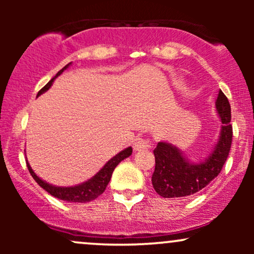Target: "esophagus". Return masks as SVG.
<instances>
[{
	"mask_svg": "<svg viewBox=\"0 0 254 254\" xmlns=\"http://www.w3.org/2000/svg\"><path fill=\"white\" fill-rule=\"evenodd\" d=\"M153 145V142L150 139L144 138V137H137L133 141V149L135 150H143V149H149Z\"/></svg>",
	"mask_w": 254,
	"mask_h": 254,
	"instance_id": "esophagus-1",
	"label": "esophagus"
}]
</instances>
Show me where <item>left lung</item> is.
Wrapping results in <instances>:
<instances>
[{
    "mask_svg": "<svg viewBox=\"0 0 254 254\" xmlns=\"http://www.w3.org/2000/svg\"><path fill=\"white\" fill-rule=\"evenodd\" d=\"M216 109L223 124L222 130L220 141L205 161L190 164L176 147L165 142L157 143L154 149L155 171L151 177V183L161 197L177 198L194 194L216 179L222 171L229 155L233 138L230 104L222 90L218 92Z\"/></svg>",
    "mask_w": 254,
    "mask_h": 254,
    "instance_id": "obj_1",
    "label": "left lung"
}]
</instances>
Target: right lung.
Returning <instances> with one entry per match:
<instances>
[{
  "mask_svg": "<svg viewBox=\"0 0 254 254\" xmlns=\"http://www.w3.org/2000/svg\"><path fill=\"white\" fill-rule=\"evenodd\" d=\"M69 64H66L63 69H61V70L56 74V76L51 78V80L49 81V82L46 83L45 86L39 90V92H38V95H40L42 93L45 92V90L50 88L55 78H56L58 75L62 74L64 69L68 68ZM131 153H132V148L131 147L127 148V149L123 151H121V153L117 154L115 157H112V159H111L110 161L104 166L103 170L99 172V173L95 174L92 179H89L88 182L81 184V185L74 186V188H57V186H52L50 184L43 182L39 177H37L36 173L32 171L31 166L28 165V162H27V168L28 171H30L31 176L33 177V179L38 183V185H39L42 189H44L46 192H49L51 196L56 197L58 199L65 200V202L86 203V202H90V200L95 199V198H98L101 193H103L105 189H106L107 184L110 183L111 177H112V173L113 171H115V168L117 167L119 162L123 161V160L127 159V157H129L131 155Z\"/></svg>",
  "mask_w": 254,
  "mask_h": 254,
  "instance_id": "right-lung-1",
  "label": "right lung"
}]
</instances>
